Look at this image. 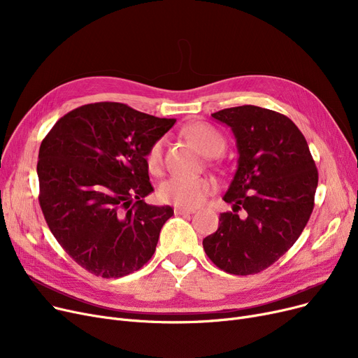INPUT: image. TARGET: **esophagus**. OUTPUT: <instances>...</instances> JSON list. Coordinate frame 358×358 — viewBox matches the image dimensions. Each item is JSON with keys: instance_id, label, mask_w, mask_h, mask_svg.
Listing matches in <instances>:
<instances>
[{"instance_id": "34e87169", "label": "esophagus", "mask_w": 358, "mask_h": 358, "mask_svg": "<svg viewBox=\"0 0 358 358\" xmlns=\"http://www.w3.org/2000/svg\"><path fill=\"white\" fill-rule=\"evenodd\" d=\"M196 212V209H189V208H177L174 209V213L176 215H192V213H194Z\"/></svg>"}]
</instances>
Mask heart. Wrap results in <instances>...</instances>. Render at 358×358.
Masks as SVG:
<instances>
[{
  "instance_id": "b5f03b06",
  "label": "heart",
  "mask_w": 358,
  "mask_h": 358,
  "mask_svg": "<svg viewBox=\"0 0 358 358\" xmlns=\"http://www.w3.org/2000/svg\"><path fill=\"white\" fill-rule=\"evenodd\" d=\"M184 135L189 138L208 157L219 155L224 149V139L212 126L193 123L184 127ZM146 165L152 174L158 176L164 168V141L158 139L149 146ZM215 190V184L208 177H171L159 187V196L164 201L178 208H197Z\"/></svg>"
}]
</instances>
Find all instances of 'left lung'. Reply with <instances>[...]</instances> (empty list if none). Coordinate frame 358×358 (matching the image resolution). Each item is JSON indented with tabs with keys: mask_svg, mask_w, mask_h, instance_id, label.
I'll list each match as a JSON object with an SVG mask.
<instances>
[{
	"mask_svg": "<svg viewBox=\"0 0 358 358\" xmlns=\"http://www.w3.org/2000/svg\"><path fill=\"white\" fill-rule=\"evenodd\" d=\"M212 117L232 129L239 158L223 196L232 212L220 213L219 228L203 239V248L223 271L257 274L303 232L315 206L317 169L302 131L285 115L239 106Z\"/></svg>",
	"mask_w": 358,
	"mask_h": 358,
	"instance_id": "left-lung-1",
	"label": "left lung"
}]
</instances>
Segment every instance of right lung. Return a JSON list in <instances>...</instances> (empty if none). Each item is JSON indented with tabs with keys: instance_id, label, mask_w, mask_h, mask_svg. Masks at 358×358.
<instances>
[{
	"instance_id": "1",
	"label": "right lung",
	"mask_w": 358,
	"mask_h": 358,
	"mask_svg": "<svg viewBox=\"0 0 358 358\" xmlns=\"http://www.w3.org/2000/svg\"><path fill=\"white\" fill-rule=\"evenodd\" d=\"M174 123L103 101L69 111L42 141L37 176L43 216L87 271L117 278L154 255L174 210L143 201L154 192L146 152Z\"/></svg>"
}]
</instances>
